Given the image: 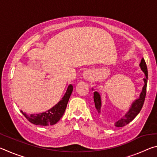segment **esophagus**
I'll return each mask as SVG.
<instances>
[{
  "mask_svg": "<svg viewBox=\"0 0 157 157\" xmlns=\"http://www.w3.org/2000/svg\"><path fill=\"white\" fill-rule=\"evenodd\" d=\"M82 75H83L84 78L85 79H86V80H89L90 79L92 78L93 75H94V71H93L91 69H86V70L83 72Z\"/></svg>",
  "mask_w": 157,
  "mask_h": 157,
  "instance_id": "esophagus-1",
  "label": "esophagus"
}]
</instances>
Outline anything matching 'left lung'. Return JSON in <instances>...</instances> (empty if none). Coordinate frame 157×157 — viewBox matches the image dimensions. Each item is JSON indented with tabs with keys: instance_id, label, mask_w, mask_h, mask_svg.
Instances as JSON below:
<instances>
[{
	"instance_id": "obj_1",
	"label": "left lung",
	"mask_w": 157,
	"mask_h": 157,
	"mask_svg": "<svg viewBox=\"0 0 157 157\" xmlns=\"http://www.w3.org/2000/svg\"><path fill=\"white\" fill-rule=\"evenodd\" d=\"M139 67L143 73L144 77L143 78V86L141 90V92L139 95V98H137L133 101L131 106L129 108V110L127 111L124 116L121 117V118L119 119L115 123H113V125L117 127H121L125 126L126 124L129 123L130 122L132 121L136 118V116L139 113L140 111L141 110L143 107V103H144L145 95H146V88H147V66L144 59H141L139 64ZM94 91V100L95 102V113L97 116H102V98H101L100 93L98 91L97 89L92 88Z\"/></svg>"
}]
</instances>
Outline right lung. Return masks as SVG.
Wrapping results in <instances>:
<instances>
[{
	"mask_svg": "<svg viewBox=\"0 0 157 157\" xmlns=\"http://www.w3.org/2000/svg\"><path fill=\"white\" fill-rule=\"evenodd\" d=\"M73 90V85L69 84L66 91V94L62 98V100L57 104L55 105L54 107L50 109L49 110L45 111V112L36 114L33 113L30 114V115L23 112V111L21 110V112L31 123L36 124V125H53L60 120V118H62L63 113H64L69 98H70L71 95L72 94Z\"/></svg>",
	"mask_w": 157,
	"mask_h": 157,
	"instance_id": "1",
	"label": "right lung"
}]
</instances>
